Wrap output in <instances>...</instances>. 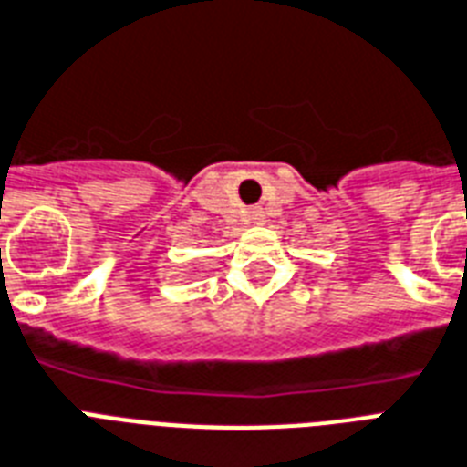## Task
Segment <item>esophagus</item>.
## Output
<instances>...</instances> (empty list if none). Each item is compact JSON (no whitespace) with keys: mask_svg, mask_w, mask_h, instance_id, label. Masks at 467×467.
Segmentation results:
<instances>
[{"mask_svg":"<svg viewBox=\"0 0 467 467\" xmlns=\"http://www.w3.org/2000/svg\"><path fill=\"white\" fill-rule=\"evenodd\" d=\"M247 220H249V223H252V225H259V223H264V211H262V208H249Z\"/></svg>","mask_w":467,"mask_h":467,"instance_id":"esophagus-1","label":"esophagus"}]
</instances>
